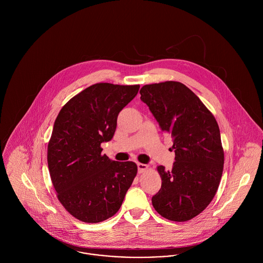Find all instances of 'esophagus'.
I'll use <instances>...</instances> for the list:
<instances>
[{
  "instance_id": "1",
  "label": "esophagus",
  "mask_w": 263,
  "mask_h": 263,
  "mask_svg": "<svg viewBox=\"0 0 263 263\" xmlns=\"http://www.w3.org/2000/svg\"><path fill=\"white\" fill-rule=\"evenodd\" d=\"M148 168H149V166H148V165L143 164V163H138V169H139V172H140V173L145 172Z\"/></svg>"
}]
</instances>
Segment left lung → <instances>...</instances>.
<instances>
[{"mask_svg": "<svg viewBox=\"0 0 263 263\" xmlns=\"http://www.w3.org/2000/svg\"><path fill=\"white\" fill-rule=\"evenodd\" d=\"M161 129L173 138L171 171L158 166L161 189L152 197L154 209L167 220L185 222L199 215L219 187L224 150L215 116L184 84L167 81L140 91Z\"/></svg>", "mask_w": 263, "mask_h": 263, "instance_id": "1", "label": "left lung"}]
</instances>
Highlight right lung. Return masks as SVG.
I'll use <instances>...</instances> for the list:
<instances>
[{"label": "right lung", "mask_w": 263, "mask_h": 263, "mask_svg": "<svg viewBox=\"0 0 263 263\" xmlns=\"http://www.w3.org/2000/svg\"><path fill=\"white\" fill-rule=\"evenodd\" d=\"M140 85L94 84L68 101L59 113L47 146L53 187L64 208L85 223H99L120 209L137 172L136 163L102 155L117 116L138 94Z\"/></svg>", "instance_id": "add662e5"}]
</instances>
